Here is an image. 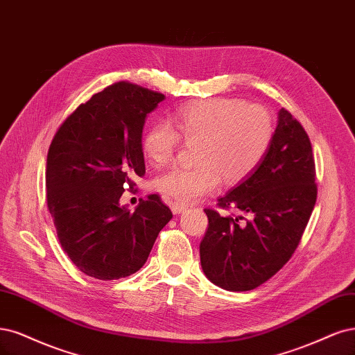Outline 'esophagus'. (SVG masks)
Returning a JSON list of instances; mask_svg holds the SVG:
<instances>
[{
    "label": "esophagus",
    "mask_w": 355,
    "mask_h": 355,
    "mask_svg": "<svg viewBox=\"0 0 355 355\" xmlns=\"http://www.w3.org/2000/svg\"><path fill=\"white\" fill-rule=\"evenodd\" d=\"M170 209H172L173 214H180L188 209V205H183V204H179L176 201H172V202H170Z\"/></svg>",
    "instance_id": "34e87169"
}]
</instances>
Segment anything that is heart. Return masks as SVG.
Segmentation results:
<instances>
[{
	"instance_id": "1",
	"label": "heart",
	"mask_w": 355,
	"mask_h": 355,
	"mask_svg": "<svg viewBox=\"0 0 355 355\" xmlns=\"http://www.w3.org/2000/svg\"><path fill=\"white\" fill-rule=\"evenodd\" d=\"M275 135L273 119L261 105L216 98L183 107L166 121L151 125L142 138V150L155 166L172 160L179 137L195 144V167H175L155 179V188L179 204H193L216 191L220 175L239 182L260 166Z\"/></svg>"
}]
</instances>
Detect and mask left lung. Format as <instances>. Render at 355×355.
Masks as SVG:
<instances>
[{
	"label": "left lung",
	"instance_id": "obj_1",
	"mask_svg": "<svg viewBox=\"0 0 355 355\" xmlns=\"http://www.w3.org/2000/svg\"><path fill=\"white\" fill-rule=\"evenodd\" d=\"M317 198L311 142L285 108L264 160L239 185L218 198V207L251 214L220 216L205 209L209 227L200 243L201 267L226 291H251L276 275L294 254Z\"/></svg>",
	"mask_w": 355,
	"mask_h": 355
}]
</instances>
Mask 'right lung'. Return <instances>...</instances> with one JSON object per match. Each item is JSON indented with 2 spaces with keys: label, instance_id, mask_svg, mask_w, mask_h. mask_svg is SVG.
<instances>
[{
  "label": "right lung",
  "instance_id": "right-lung-1",
  "mask_svg": "<svg viewBox=\"0 0 355 355\" xmlns=\"http://www.w3.org/2000/svg\"><path fill=\"white\" fill-rule=\"evenodd\" d=\"M164 95L117 82L80 104L57 130L46 155V204L61 248L85 275L130 276L145 264L173 217L151 193L135 211L120 205L145 175L142 129Z\"/></svg>",
  "mask_w": 355,
  "mask_h": 355
}]
</instances>
